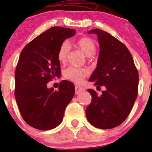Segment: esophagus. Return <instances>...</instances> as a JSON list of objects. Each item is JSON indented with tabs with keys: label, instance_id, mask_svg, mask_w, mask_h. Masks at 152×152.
Instances as JSON below:
<instances>
[{
	"label": "esophagus",
	"instance_id": "34e87169",
	"mask_svg": "<svg viewBox=\"0 0 152 152\" xmlns=\"http://www.w3.org/2000/svg\"><path fill=\"white\" fill-rule=\"evenodd\" d=\"M83 90H84V88H83L82 86H78V85H76V86H75V91H76V94H78L79 93H81V92L83 91Z\"/></svg>",
	"mask_w": 152,
	"mask_h": 152
}]
</instances>
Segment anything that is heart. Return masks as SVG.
Here are the masks:
<instances>
[{
  "mask_svg": "<svg viewBox=\"0 0 152 152\" xmlns=\"http://www.w3.org/2000/svg\"><path fill=\"white\" fill-rule=\"evenodd\" d=\"M74 46L81 50L88 58H91L96 53V46L94 41L88 36H84L78 39L75 42ZM70 48V44L66 41L62 43L59 46L57 58L61 64H65L66 62ZM88 74V71L85 68H76L71 66L67 68L64 71V78L75 83H81Z\"/></svg>",
  "mask_w": 152,
  "mask_h": 152,
  "instance_id": "b5f03b06",
  "label": "heart"
}]
</instances>
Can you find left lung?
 <instances>
[{
    "instance_id": "8db88e82",
    "label": "left lung",
    "mask_w": 152,
    "mask_h": 152,
    "mask_svg": "<svg viewBox=\"0 0 152 152\" xmlns=\"http://www.w3.org/2000/svg\"><path fill=\"white\" fill-rule=\"evenodd\" d=\"M88 34L97 35L100 46L96 69L88 81L97 89H106L98 96L88 89L91 102L86 115L91 125L101 129L118 126L128 117L138 95L139 74L126 46L106 31L96 28Z\"/></svg>"
}]
</instances>
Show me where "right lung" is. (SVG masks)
<instances>
[{
	"mask_svg": "<svg viewBox=\"0 0 152 152\" xmlns=\"http://www.w3.org/2000/svg\"><path fill=\"white\" fill-rule=\"evenodd\" d=\"M74 29L55 26L24 47L15 71V97L23 118L29 126L50 130L61 123L75 94L74 83L64 80L58 91L47 83L61 75L59 46L76 34Z\"/></svg>",
	"mask_w": 152,
	"mask_h": 152,
	"instance_id": "obj_1",
	"label": "right lung"
}]
</instances>
